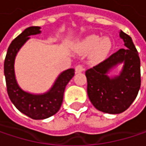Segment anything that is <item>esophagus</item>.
<instances>
[{"label":"esophagus","instance_id":"obj_1","mask_svg":"<svg viewBox=\"0 0 146 146\" xmlns=\"http://www.w3.org/2000/svg\"><path fill=\"white\" fill-rule=\"evenodd\" d=\"M84 70V66L82 64H78L75 67V72L76 73H81Z\"/></svg>","mask_w":146,"mask_h":146}]
</instances>
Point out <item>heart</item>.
Here are the masks:
<instances>
[{
  "label": "heart",
  "mask_w": 146,
  "mask_h": 146,
  "mask_svg": "<svg viewBox=\"0 0 146 146\" xmlns=\"http://www.w3.org/2000/svg\"><path fill=\"white\" fill-rule=\"evenodd\" d=\"M78 47L83 52H90L94 50V57L102 58L110 51L111 42L108 38H104L102 40L99 35H94L82 40L78 44Z\"/></svg>",
  "instance_id": "b5f03b06"
}]
</instances>
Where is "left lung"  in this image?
I'll use <instances>...</instances> for the list:
<instances>
[{"label": "left lung", "mask_w": 146, "mask_h": 146, "mask_svg": "<svg viewBox=\"0 0 146 146\" xmlns=\"http://www.w3.org/2000/svg\"><path fill=\"white\" fill-rule=\"evenodd\" d=\"M120 37L125 48L85 71L90 101L97 110L110 114L126 111L136 98L141 84L139 53L129 35L121 31ZM121 62H125L121 74L109 78L106 75L108 71Z\"/></svg>", "instance_id": "obj_1"}]
</instances>
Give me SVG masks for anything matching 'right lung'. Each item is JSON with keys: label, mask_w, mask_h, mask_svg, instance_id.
<instances>
[{"label": "right lung", "mask_w": 146, "mask_h": 146, "mask_svg": "<svg viewBox=\"0 0 146 146\" xmlns=\"http://www.w3.org/2000/svg\"><path fill=\"white\" fill-rule=\"evenodd\" d=\"M40 29L37 26L27 28L15 38L8 47L4 62L7 90L11 102L22 113L36 120L50 117L59 111L66 85L74 76L73 68L64 71L59 75L51 90L44 95H31L19 88L15 78V56L22 45L29 39V36L40 33Z\"/></svg>", "instance_id": "right-lung-1"}]
</instances>
